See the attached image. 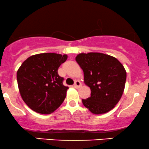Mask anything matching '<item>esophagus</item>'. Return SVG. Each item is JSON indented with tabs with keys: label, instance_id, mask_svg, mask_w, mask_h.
<instances>
[{
	"label": "esophagus",
	"instance_id": "1",
	"mask_svg": "<svg viewBox=\"0 0 149 149\" xmlns=\"http://www.w3.org/2000/svg\"><path fill=\"white\" fill-rule=\"evenodd\" d=\"M81 86H82V83L79 81V80H76V81L75 82L74 85H73V87L76 89L80 88V87H81Z\"/></svg>",
	"mask_w": 149,
	"mask_h": 149
}]
</instances>
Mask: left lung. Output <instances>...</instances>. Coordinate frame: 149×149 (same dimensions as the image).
I'll use <instances>...</instances> for the list:
<instances>
[{
    "mask_svg": "<svg viewBox=\"0 0 149 149\" xmlns=\"http://www.w3.org/2000/svg\"><path fill=\"white\" fill-rule=\"evenodd\" d=\"M76 62L84 72L91 96L82 103L95 114L106 113L119 101L124 90L126 72L117 59L100 53H80Z\"/></svg>",
    "mask_w": 149,
    "mask_h": 149,
    "instance_id": "8db88e82",
    "label": "left lung"
}]
</instances>
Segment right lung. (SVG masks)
I'll return each instance as SVG.
<instances>
[{"instance_id": "add662e5", "label": "right lung", "mask_w": 149, "mask_h": 149, "mask_svg": "<svg viewBox=\"0 0 149 149\" xmlns=\"http://www.w3.org/2000/svg\"><path fill=\"white\" fill-rule=\"evenodd\" d=\"M67 55L41 53L28 57L17 73L19 92L30 109L40 114H51L63 103L69 87L57 70Z\"/></svg>"}]
</instances>
